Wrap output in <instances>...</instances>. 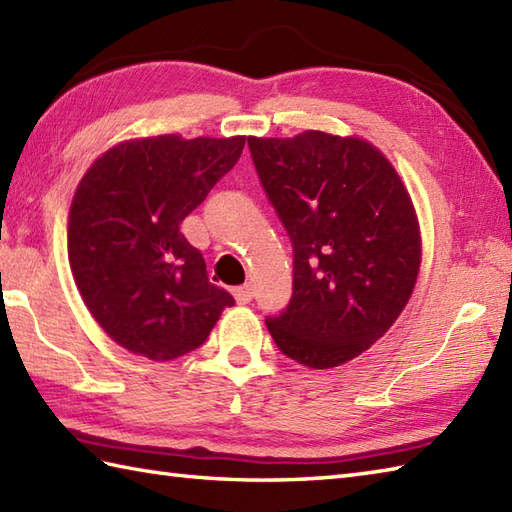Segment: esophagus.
Here are the masks:
<instances>
[{"label":"esophagus","mask_w":512,"mask_h":512,"mask_svg":"<svg viewBox=\"0 0 512 512\" xmlns=\"http://www.w3.org/2000/svg\"><path fill=\"white\" fill-rule=\"evenodd\" d=\"M233 295H235L239 306H244V303H250V299H253V288H250L248 284H244V286H239V288L233 292Z\"/></svg>","instance_id":"esophagus-1"}]
</instances>
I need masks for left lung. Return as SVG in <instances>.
<instances>
[{
	"label": "left lung",
	"instance_id": "left-lung-1",
	"mask_svg": "<svg viewBox=\"0 0 512 512\" xmlns=\"http://www.w3.org/2000/svg\"><path fill=\"white\" fill-rule=\"evenodd\" d=\"M292 242V297L266 325L292 361L330 369L369 350L416 286L420 231L405 184L361 138H248Z\"/></svg>",
	"mask_w": 512,
	"mask_h": 512
}]
</instances>
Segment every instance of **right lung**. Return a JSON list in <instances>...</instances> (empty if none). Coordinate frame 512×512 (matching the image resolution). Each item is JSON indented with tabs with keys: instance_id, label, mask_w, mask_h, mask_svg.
Returning a JSON list of instances; mask_svg holds the SVG:
<instances>
[{
	"instance_id": "1",
	"label": "right lung",
	"mask_w": 512,
	"mask_h": 512,
	"mask_svg": "<svg viewBox=\"0 0 512 512\" xmlns=\"http://www.w3.org/2000/svg\"><path fill=\"white\" fill-rule=\"evenodd\" d=\"M246 136L127 140L94 162L70 206L68 257L85 306L125 350L171 361L235 299L180 224L242 156Z\"/></svg>"
}]
</instances>
